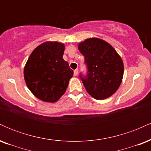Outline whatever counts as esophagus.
<instances>
[{"label": "esophagus", "mask_w": 151, "mask_h": 151, "mask_svg": "<svg viewBox=\"0 0 151 151\" xmlns=\"http://www.w3.org/2000/svg\"><path fill=\"white\" fill-rule=\"evenodd\" d=\"M78 74V70L77 69V70H74V76H77Z\"/></svg>", "instance_id": "esophagus-1"}]
</instances>
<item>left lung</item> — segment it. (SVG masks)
Instances as JSON below:
<instances>
[{"instance_id": "1", "label": "left lung", "mask_w": 151, "mask_h": 151, "mask_svg": "<svg viewBox=\"0 0 151 151\" xmlns=\"http://www.w3.org/2000/svg\"><path fill=\"white\" fill-rule=\"evenodd\" d=\"M78 47L87 69L86 75L79 74L86 91L96 99L111 96L119 89L124 75L121 57L111 45L99 38H89Z\"/></svg>"}]
</instances>
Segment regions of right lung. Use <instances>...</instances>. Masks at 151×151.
<instances>
[{"label":"right lung","instance_id":"right-lung-1","mask_svg":"<svg viewBox=\"0 0 151 151\" xmlns=\"http://www.w3.org/2000/svg\"><path fill=\"white\" fill-rule=\"evenodd\" d=\"M64 51L62 43L46 42L37 47L27 60L24 68L26 84L42 101H58L73 76V70L62 58Z\"/></svg>","mask_w":151,"mask_h":151}]
</instances>
